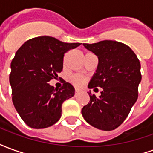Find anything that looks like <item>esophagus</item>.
<instances>
[{
	"label": "esophagus",
	"mask_w": 153,
	"mask_h": 153,
	"mask_svg": "<svg viewBox=\"0 0 153 153\" xmlns=\"http://www.w3.org/2000/svg\"><path fill=\"white\" fill-rule=\"evenodd\" d=\"M79 93V90H78V89L75 90V96H77Z\"/></svg>",
	"instance_id": "esophagus-1"
}]
</instances>
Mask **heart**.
I'll list each match as a JSON object with an SVG mask.
<instances>
[{
	"instance_id": "heart-1",
	"label": "heart",
	"mask_w": 153,
	"mask_h": 153,
	"mask_svg": "<svg viewBox=\"0 0 153 153\" xmlns=\"http://www.w3.org/2000/svg\"><path fill=\"white\" fill-rule=\"evenodd\" d=\"M85 79L79 75H73L70 77V82L75 87H81L84 83Z\"/></svg>"
}]
</instances>
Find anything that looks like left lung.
<instances>
[{"label":"left lung","instance_id":"obj_1","mask_svg":"<svg viewBox=\"0 0 153 153\" xmlns=\"http://www.w3.org/2000/svg\"><path fill=\"white\" fill-rule=\"evenodd\" d=\"M83 45L98 58L96 73L88 87H101L102 92L98 97L91 91L88 93L90 101L83 107L82 115L93 127L111 131L124 122L138 99L140 62L130 47L116 41Z\"/></svg>","mask_w":153,"mask_h":153}]
</instances>
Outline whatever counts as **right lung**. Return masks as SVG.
<instances>
[{"mask_svg": "<svg viewBox=\"0 0 153 153\" xmlns=\"http://www.w3.org/2000/svg\"><path fill=\"white\" fill-rule=\"evenodd\" d=\"M79 45L42 36L29 39L16 51L10 64L12 101L29 127L47 128L60 120L62 103L72 97L75 90L65 81L60 89L48 82L62 71L65 53Z\"/></svg>", "mask_w": 153, "mask_h": 153, "instance_id": "right-lung-1", "label": "right lung"}]
</instances>
